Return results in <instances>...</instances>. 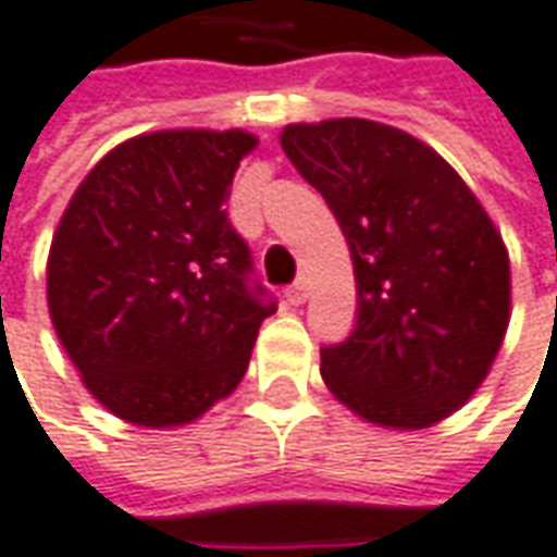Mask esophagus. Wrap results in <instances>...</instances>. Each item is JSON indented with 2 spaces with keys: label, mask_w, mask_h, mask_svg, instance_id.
Instances as JSON below:
<instances>
[{
  "label": "esophagus",
  "mask_w": 557,
  "mask_h": 557,
  "mask_svg": "<svg viewBox=\"0 0 557 557\" xmlns=\"http://www.w3.org/2000/svg\"><path fill=\"white\" fill-rule=\"evenodd\" d=\"M285 297L290 306H302V302H306V297H309V287H306V282L300 278V282H294L290 287H285Z\"/></svg>",
  "instance_id": "34e87169"
}]
</instances>
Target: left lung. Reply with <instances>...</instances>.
Masks as SVG:
<instances>
[{
	"label": "left lung",
	"instance_id": "1",
	"mask_svg": "<svg viewBox=\"0 0 557 557\" xmlns=\"http://www.w3.org/2000/svg\"><path fill=\"white\" fill-rule=\"evenodd\" d=\"M282 148L336 214L355 263L351 336L321 348L333 397L421 431L470 400L509 324V255L443 157L363 117L290 124Z\"/></svg>",
	"mask_w": 557,
	"mask_h": 557
}]
</instances>
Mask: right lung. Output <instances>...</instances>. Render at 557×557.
<instances>
[{
  "mask_svg": "<svg viewBox=\"0 0 557 557\" xmlns=\"http://www.w3.org/2000/svg\"><path fill=\"white\" fill-rule=\"evenodd\" d=\"M255 145L242 129L145 133L102 157L60 218L53 330L87 391L129 424H190L227 397L275 312L224 209Z\"/></svg>",
  "mask_w": 557,
  "mask_h": 557,
  "instance_id": "1",
  "label": "right lung"
}]
</instances>
